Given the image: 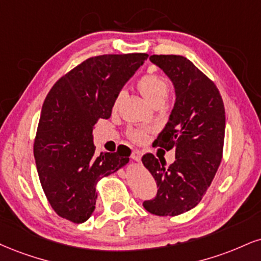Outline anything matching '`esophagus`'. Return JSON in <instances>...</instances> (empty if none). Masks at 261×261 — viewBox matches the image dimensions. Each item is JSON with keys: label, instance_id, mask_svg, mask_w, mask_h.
<instances>
[{"label": "esophagus", "instance_id": "1", "mask_svg": "<svg viewBox=\"0 0 261 261\" xmlns=\"http://www.w3.org/2000/svg\"><path fill=\"white\" fill-rule=\"evenodd\" d=\"M131 158L136 162H141V158H142V152L139 149H134L133 152H131Z\"/></svg>", "mask_w": 261, "mask_h": 261}]
</instances>
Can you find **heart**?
Segmentation results:
<instances>
[{"label": "heart", "instance_id": "obj_1", "mask_svg": "<svg viewBox=\"0 0 261 261\" xmlns=\"http://www.w3.org/2000/svg\"><path fill=\"white\" fill-rule=\"evenodd\" d=\"M137 90L140 91V93L148 105L152 107L159 105L163 106L169 96L170 85H169L166 77L163 76V75L149 73L140 77V80L137 81ZM122 98H124V91H120L115 97L113 108L117 109ZM148 134L149 130H143V128L130 127L127 130L128 139L136 143H143L148 137Z\"/></svg>", "mask_w": 261, "mask_h": 261}]
</instances>
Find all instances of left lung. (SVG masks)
<instances>
[{"mask_svg": "<svg viewBox=\"0 0 261 261\" xmlns=\"http://www.w3.org/2000/svg\"><path fill=\"white\" fill-rule=\"evenodd\" d=\"M150 62L170 77L176 100L155 146L175 150V162L152 153L142 156L143 165L156 182L155 197L144 200L147 212L175 216L198 204L212 184L222 159L225 108L215 84L182 56L153 55Z\"/></svg>", "mask_w": 261, "mask_h": 261, "instance_id": "8db88e82", "label": "left lung"}]
</instances>
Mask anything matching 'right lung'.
<instances>
[{
	"label": "right lung",
	"instance_id": "add662e5",
	"mask_svg": "<svg viewBox=\"0 0 261 261\" xmlns=\"http://www.w3.org/2000/svg\"><path fill=\"white\" fill-rule=\"evenodd\" d=\"M147 53L87 58L53 85L43 102L34 156L41 186L52 209L81 224L95 210L96 184L128 162L120 153L96 154L92 131L108 119L115 97Z\"/></svg>",
	"mask_w": 261,
	"mask_h": 261
}]
</instances>
